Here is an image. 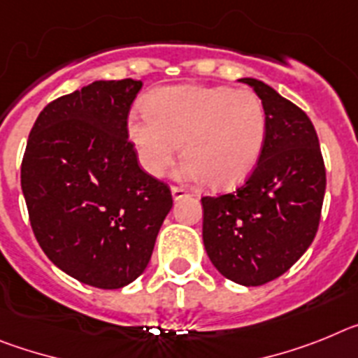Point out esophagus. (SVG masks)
<instances>
[{
  "instance_id": "1",
  "label": "esophagus",
  "mask_w": 358,
  "mask_h": 358,
  "mask_svg": "<svg viewBox=\"0 0 358 358\" xmlns=\"http://www.w3.org/2000/svg\"><path fill=\"white\" fill-rule=\"evenodd\" d=\"M171 194H173V198H175V200H182V198L189 196V192L182 187H173L171 189Z\"/></svg>"
}]
</instances>
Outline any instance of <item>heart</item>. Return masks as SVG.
Instances as JSON below:
<instances>
[{
	"instance_id": "obj_1",
	"label": "heart",
	"mask_w": 358,
	"mask_h": 358,
	"mask_svg": "<svg viewBox=\"0 0 358 358\" xmlns=\"http://www.w3.org/2000/svg\"><path fill=\"white\" fill-rule=\"evenodd\" d=\"M148 113L127 117V138L142 169L166 175L183 144V180H207L232 189L250 176L266 142L265 106L252 90L229 86H169L145 101Z\"/></svg>"
}]
</instances>
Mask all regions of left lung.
<instances>
[{"instance_id":"obj_1","label":"left lung","mask_w":358,"mask_h":358,"mask_svg":"<svg viewBox=\"0 0 358 358\" xmlns=\"http://www.w3.org/2000/svg\"><path fill=\"white\" fill-rule=\"evenodd\" d=\"M239 80L265 106V149L241 187L201 198L203 245L222 275L259 287L282 275L312 245L326 169L308 115L261 80Z\"/></svg>"}]
</instances>
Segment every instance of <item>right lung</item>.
I'll return each instance as SVG.
<instances>
[{
	"instance_id": "add662e5",
	"label": "right lung",
	"mask_w": 358,
	"mask_h": 358,
	"mask_svg": "<svg viewBox=\"0 0 358 358\" xmlns=\"http://www.w3.org/2000/svg\"><path fill=\"white\" fill-rule=\"evenodd\" d=\"M142 80H95L50 102L30 131L21 189L43 252L77 281L113 290L145 270L173 207L127 141Z\"/></svg>"
}]
</instances>
